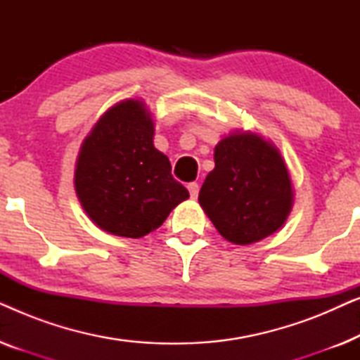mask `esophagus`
Instances as JSON below:
<instances>
[{"label": "esophagus", "mask_w": 360, "mask_h": 360, "mask_svg": "<svg viewBox=\"0 0 360 360\" xmlns=\"http://www.w3.org/2000/svg\"><path fill=\"white\" fill-rule=\"evenodd\" d=\"M186 188L190 191V196L191 198H196L198 196V191H200V185L196 184V181H191V184L186 185Z\"/></svg>", "instance_id": "34e87169"}]
</instances>
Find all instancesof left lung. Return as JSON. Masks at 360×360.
I'll return each instance as SVG.
<instances>
[{
  "mask_svg": "<svg viewBox=\"0 0 360 360\" xmlns=\"http://www.w3.org/2000/svg\"><path fill=\"white\" fill-rule=\"evenodd\" d=\"M198 201L224 239L252 244L282 228L292 210V180L274 146L234 132L216 146Z\"/></svg>",
  "mask_w": 360,
  "mask_h": 360,
  "instance_id": "obj_1",
  "label": "left lung"
}]
</instances>
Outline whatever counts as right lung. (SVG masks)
Instances as JSON below:
<instances>
[{
  "mask_svg": "<svg viewBox=\"0 0 360 360\" xmlns=\"http://www.w3.org/2000/svg\"><path fill=\"white\" fill-rule=\"evenodd\" d=\"M152 139L154 122L144 105L126 100L108 110L83 141L75 190L86 214L106 233L142 238L190 196Z\"/></svg>",
  "mask_w": 360,
  "mask_h": 360,
  "instance_id": "add662e5",
  "label": "right lung"
}]
</instances>
